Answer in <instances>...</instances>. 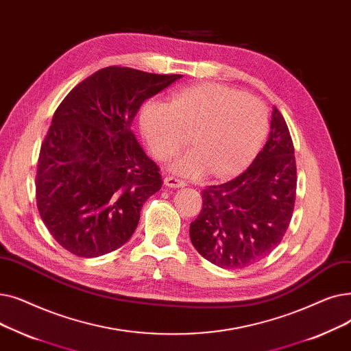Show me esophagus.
<instances>
[{
	"label": "esophagus",
	"instance_id": "obj_1",
	"mask_svg": "<svg viewBox=\"0 0 351 351\" xmlns=\"http://www.w3.org/2000/svg\"><path fill=\"white\" fill-rule=\"evenodd\" d=\"M164 182H165V186L173 187V189H176V187H184L187 184L186 180H182V178L176 177V176H167L164 178Z\"/></svg>",
	"mask_w": 351,
	"mask_h": 351
}]
</instances>
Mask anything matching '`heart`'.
<instances>
[{"instance_id": "obj_1", "label": "heart", "mask_w": 351, "mask_h": 351, "mask_svg": "<svg viewBox=\"0 0 351 351\" xmlns=\"http://www.w3.org/2000/svg\"><path fill=\"white\" fill-rule=\"evenodd\" d=\"M140 124L158 160L176 156L191 132L193 148L176 169L198 176L207 169L223 177L237 171L260 148L269 125L267 107L256 95L217 82L173 94L170 103L148 99Z\"/></svg>"}]
</instances>
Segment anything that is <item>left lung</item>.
Here are the masks:
<instances>
[{"mask_svg":"<svg viewBox=\"0 0 351 351\" xmlns=\"http://www.w3.org/2000/svg\"><path fill=\"white\" fill-rule=\"evenodd\" d=\"M269 140L239 177L202 191V213L190 224L197 252L221 269L252 265L281 243L295 203L294 145L274 107Z\"/></svg>","mask_w":351,"mask_h":351,"instance_id":"8db88e82","label":"left lung"}]
</instances>
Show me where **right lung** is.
Returning <instances> with one entry per match:
<instances>
[{"label": "right lung", "instance_id": "obj_1", "mask_svg": "<svg viewBox=\"0 0 351 351\" xmlns=\"http://www.w3.org/2000/svg\"><path fill=\"white\" fill-rule=\"evenodd\" d=\"M180 74L111 65L75 86L53 115L41 144L36 198L54 240L78 257L124 245L162 178L131 124L147 98Z\"/></svg>", "mask_w": 351, "mask_h": 351}]
</instances>
